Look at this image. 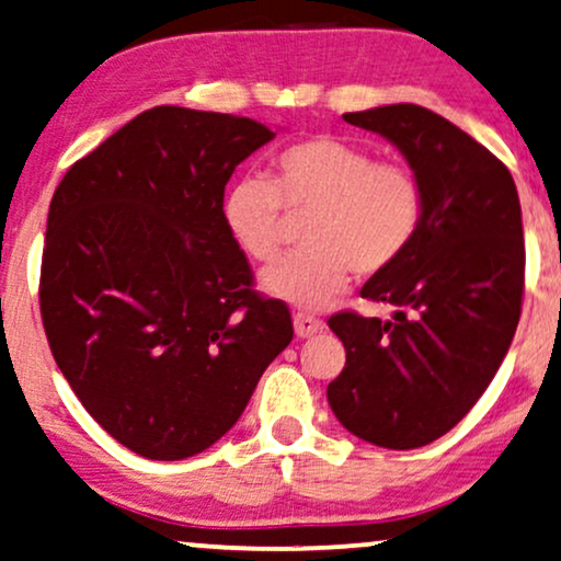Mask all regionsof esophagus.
<instances>
[{"instance_id":"34e87169","label":"esophagus","mask_w":561,"mask_h":561,"mask_svg":"<svg viewBox=\"0 0 561 561\" xmlns=\"http://www.w3.org/2000/svg\"><path fill=\"white\" fill-rule=\"evenodd\" d=\"M294 330H296V337H314L317 332L324 330V322L322 319L309 317V314H296Z\"/></svg>"}]
</instances>
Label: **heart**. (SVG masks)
Wrapping results in <instances>:
<instances>
[{
  "mask_svg": "<svg viewBox=\"0 0 561 561\" xmlns=\"http://www.w3.org/2000/svg\"><path fill=\"white\" fill-rule=\"evenodd\" d=\"M280 206L311 210L307 252L267 267L260 286L290 307L319 311L343 294L353 271L368 278L399 263L420 229L423 193L410 167L314 136L273 157L271 183L239 178L224 193V227L257 263L280 252Z\"/></svg>",
  "mask_w": 561,
  "mask_h": 561,
  "instance_id": "obj_1",
  "label": "heart"
}]
</instances>
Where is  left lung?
<instances>
[{
	"instance_id": "left-lung-1",
	"label": "left lung",
	"mask_w": 561,
	"mask_h": 561,
	"mask_svg": "<svg viewBox=\"0 0 561 561\" xmlns=\"http://www.w3.org/2000/svg\"><path fill=\"white\" fill-rule=\"evenodd\" d=\"M402 151L423 193L410 250L360 296L394 317L340 311L343 374L327 387L334 417L381 448H420L484 394L520 319L526 244L507 167L443 115L399 103L345 113Z\"/></svg>"
}]
</instances>
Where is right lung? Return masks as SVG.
Here are the masks:
<instances>
[{
  "instance_id": "right-lung-1",
  "label": "right lung",
  "mask_w": 561,
  "mask_h": 561,
  "mask_svg": "<svg viewBox=\"0 0 561 561\" xmlns=\"http://www.w3.org/2000/svg\"><path fill=\"white\" fill-rule=\"evenodd\" d=\"M263 123L159 105L69 167L48 208L41 317L56 366L115 440L178 461L229 433L294 340L221 218Z\"/></svg>"
}]
</instances>
